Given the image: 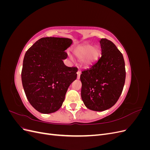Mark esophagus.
<instances>
[{
	"label": "esophagus",
	"instance_id": "obj_1",
	"mask_svg": "<svg viewBox=\"0 0 150 150\" xmlns=\"http://www.w3.org/2000/svg\"><path fill=\"white\" fill-rule=\"evenodd\" d=\"M77 75H78V77H77V78H78V79H79L80 78V75H81V71L79 70L77 72Z\"/></svg>",
	"mask_w": 150,
	"mask_h": 150
}]
</instances>
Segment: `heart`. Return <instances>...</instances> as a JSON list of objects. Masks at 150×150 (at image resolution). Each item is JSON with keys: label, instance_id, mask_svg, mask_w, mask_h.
<instances>
[{"label": "heart", "instance_id": "1", "mask_svg": "<svg viewBox=\"0 0 150 150\" xmlns=\"http://www.w3.org/2000/svg\"><path fill=\"white\" fill-rule=\"evenodd\" d=\"M75 56L78 59H82L83 64L85 66L91 64L96 61L99 55V49L98 47L86 44L79 47L74 51Z\"/></svg>", "mask_w": 150, "mask_h": 150}]
</instances>
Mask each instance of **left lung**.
Here are the masks:
<instances>
[{
    "label": "left lung",
    "mask_w": 150,
    "mask_h": 150,
    "mask_svg": "<svg viewBox=\"0 0 150 150\" xmlns=\"http://www.w3.org/2000/svg\"><path fill=\"white\" fill-rule=\"evenodd\" d=\"M101 57L82 71L81 98L91 110L103 111L116 104L123 89L126 78L123 56L115 44L106 39L99 41Z\"/></svg>",
    "instance_id": "left-lung-1"
}]
</instances>
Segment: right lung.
<instances>
[{"label":"right lung","mask_w":150,"mask_h":150,"mask_svg":"<svg viewBox=\"0 0 150 150\" xmlns=\"http://www.w3.org/2000/svg\"><path fill=\"white\" fill-rule=\"evenodd\" d=\"M72 40L68 38H43L25 54L22 83L26 97L43 114L57 111L64 101L70 84L76 80L78 68L66 66L63 59Z\"/></svg>","instance_id":"right-lung-1"}]
</instances>
